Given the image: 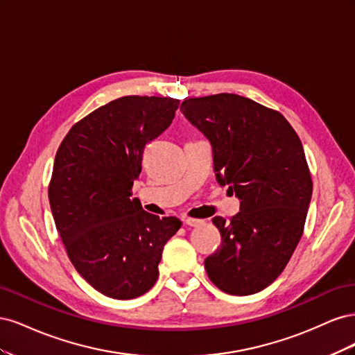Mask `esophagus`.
<instances>
[{
    "mask_svg": "<svg viewBox=\"0 0 355 355\" xmlns=\"http://www.w3.org/2000/svg\"><path fill=\"white\" fill-rule=\"evenodd\" d=\"M184 222H185V225H188V227H200V225L202 223V220H200V219H192V218H185L184 219Z\"/></svg>",
    "mask_w": 355,
    "mask_h": 355,
    "instance_id": "34e87169",
    "label": "esophagus"
}]
</instances>
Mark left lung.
Wrapping results in <instances>:
<instances>
[{"instance_id": "8db88e82", "label": "left lung", "mask_w": 355, "mask_h": 355, "mask_svg": "<svg viewBox=\"0 0 355 355\" xmlns=\"http://www.w3.org/2000/svg\"><path fill=\"white\" fill-rule=\"evenodd\" d=\"M180 111L210 142L218 184L240 200L230 220L213 218L222 239L204 268L225 293L261 292L302 237L313 196L304 146L280 112L239 94L187 99Z\"/></svg>"}]
</instances>
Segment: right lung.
Masks as SVG:
<instances>
[{"instance_id": "add662e5", "label": "right lung", "mask_w": 355, "mask_h": 355, "mask_svg": "<svg viewBox=\"0 0 355 355\" xmlns=\"http://www.w3.org/2000/svg\"><path fill=\"white\" fill-rule=\"evenodd\" d=\"M178 99L124 96L75 124L60 144L50 207L75 270L102 295L135 299L158 278L164 244L182 227L132 198L145 146L171 124Z\"/></svg>"}]
</instances>
